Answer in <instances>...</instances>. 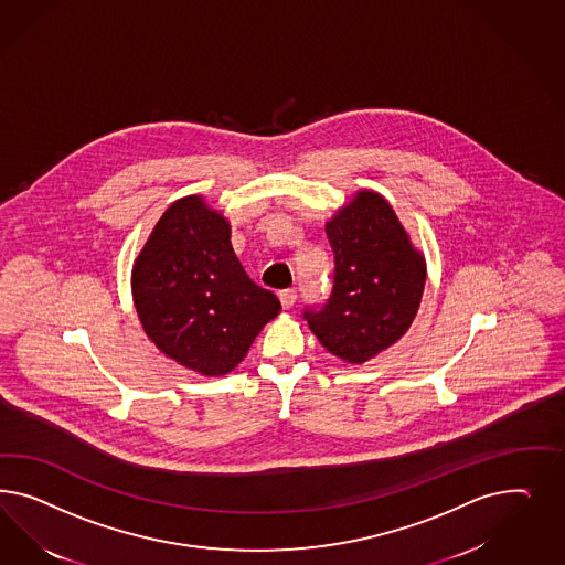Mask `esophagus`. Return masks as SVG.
Here are the masks:
<instances>
[{"label":"esophagus","instance_id":"34e87169","mask_svg":"<svg viewBox=\"0 0 565 565\" xmlns=\"http://www.w3.org/2000/svg\"><path fill=\"white\" fill-rule=\"evenodd\" d=\"M279 302H281V307L286 308V310H290V308L294 307V302H296V291H279Z\"/></svg>","mask_w":565,"mask_h":565}]
</instances>
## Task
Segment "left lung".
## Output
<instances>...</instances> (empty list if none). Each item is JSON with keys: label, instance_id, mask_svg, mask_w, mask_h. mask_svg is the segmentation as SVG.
Returning a JSON list of instances; mask_svg holds the SVG:
<instances>
[{"label": "left lung", "instance_id": "8db88e82", "mask_svg": "<svg viewBox=\"0 0 565 565\" xmlns=\"http://www.w3.org/2000/svg\"><path fill=\"white\" fill-rule=\"evenodd\" d=\"M326 234L335 260L333 290L326 307L307 310L305 319L333 356L362 364L411 329L427 263L392 205L373 190H359L338 209Z\"/></svg>", "mask_w": 565, "mask_h": 565}]
</instances>
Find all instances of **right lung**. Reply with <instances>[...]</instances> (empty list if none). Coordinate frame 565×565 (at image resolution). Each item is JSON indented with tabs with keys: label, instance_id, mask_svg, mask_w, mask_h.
Wrapping results in <instances>:
<instances>
[{
	"label": "right lung",
	"instance_id": "right-lung-1",
	"mask_svg": "<svg viewBox=\"0 0 565 565\" xmlns=\"http://www.w3.org/2000/svg\"><path fill=\"white\" fill-rule=\"evenodd\" d=\"M232 225L201 194L171 203L135 258L132 300L149 340L203 376L232 373L281 310L232 248Z\"/></svg>",
	"mask_w": 565,
	"mask_h": 565
}]
</instances>
